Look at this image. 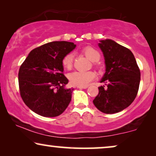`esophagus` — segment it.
Instances as JSON below:
<instances>
[{"mask_svg": "<svg viewBox=\"0 0 156 156\" xmlns=\"http://www.w3.org/2000/svg\"><path fill=\"white\" fill-rule=\"evenodd\" d=\"M88 86H77V88L79 89H87Z\"/></svg>", "mask_w": 156, "mask_h": 156, "instance_id": "esophagus-1", "label": "esophagus"}]
</instances>
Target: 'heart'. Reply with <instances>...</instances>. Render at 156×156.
Masks as SVG:
<instances>
[{
  "instance_id": "obj_1",
  "label": "heart",
  "mask_w": 156,
  "mask_h": 156,
  "mask_svg": "<svg viewBox=\"0 0 156 156\" xmlns=\"http://www.w3.org/2000/svg\"><path fill=\"white\" fill-rule=\"evenodd\" d=\"M84 55L92 62H97L100 59L101 55L94 48L91 47H87L83 50ZM74 55L73 53H69L63 57L62 63L63 67L67 69H72L73 66ZM96 77V74L93 72H74L69 74V79L70 82L76 86H87L91 81Z\"/></svg>"
}]
</instances>
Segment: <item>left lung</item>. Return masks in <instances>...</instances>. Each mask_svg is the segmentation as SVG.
<instances>
[{
  "instance_id": "8db88e82",
  "label": "left lung",
  "mask_w": 156,
  "mask_h": 156,
  "mask_svg": "<svg viewBox=\"0 0 156 156\" xmlns=\"http://www.w3.org/2000/svg\"><path fill=\"white\" fill-rule=\"evenodd\" d=\"M99 46L105 59L106 72L93 100L94 106L105 114H115L125 109L138 94L140 72L129 49L112 40H100Z\"/></svg>"
}]
</instances>
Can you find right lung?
I'll list each match as a JSON object with an SVG mask.
<instances>
[{
	"mask_svg": "<svg viewBox=\"0 0 156 156\" xmlns=\"http://www.w3.org/2000/svg\"><path fill=\"white\" fill-rule=\"evenodd\" d=\"M73 42L55 41L34 49L21 65L19 89L26 106L44 117H55L65 112L74 89L65 88L63 57L75 48Z\"/></svg>",
	"mask_w": 156,
	"mask_h": 156,
	"instance_id": "obj_1",
	"label": "right lung"
}]
</instances>
